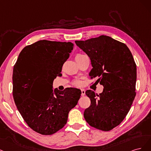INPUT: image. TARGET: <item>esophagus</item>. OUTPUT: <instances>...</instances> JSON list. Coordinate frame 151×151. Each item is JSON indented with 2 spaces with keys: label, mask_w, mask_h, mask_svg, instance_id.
I'll return each mask as SVG.
<instances>
[{
  "label": "esophagus",
  "mask_w": 151,
  "mask_h": 151,
  "mask_svg": "<svg viewBox=\"0 0 151 151\" xmlns=\"http://www.w3.org/2000/svg\"><path fill=\"white\" fill-rule=\"evenodd\" d=\"M81 96H84L85 95V90L83 89H81Z\"/></svg>",
  "instance_id": "34e87169"
}]
</instances>
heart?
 <instances>
[{
	"mask_svg": "<svg viewBox=\"0 0 151 151\" xmlns=\"http://www.w3.org/2000/svg\"><path fill=\"white\" fill-rule=\"evenodd\" d=\"M78 55H77L76 56H78ZM73 83H74V85H76V86H78V85H80V82L79 81H74Z\"/></svg>",
	"mask_w": 151,
	"mask_h": 151,
	"instance_id": "obj_1",
	"label": "heart"
}]
</instances>
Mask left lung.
<instances>
[{
    "label": "left lung",
    "mask_w": 151,
    "mask_h": 151,
    "mask_svg": "<svg viewBox=\"0 0 151 151\" xmlns=\"http://www.w3.org/2000/svg\"><path fill=\"white\" fill-rule=\"evenodd\" d=\"M75 43L91 60V78H98L96 82L104 86L99 95L86 91L91 104L85 109L84 117L91 127L109 131L123 121L135 99L137 68L134 58L124 43L109 36Z\"/></svg>",
    "instance_id": "left-lung-1"
}]
</instances>
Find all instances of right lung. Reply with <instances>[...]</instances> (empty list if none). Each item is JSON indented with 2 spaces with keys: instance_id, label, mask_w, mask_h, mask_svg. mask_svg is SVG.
I'll return each instance as SVG.
<instances>
[{
  "instance_id": "add662e5",
  "label": "right lung",
  "mask_w": 151,
  "mask_h": 151,
  "mask_svg": "<svg viewBox=\"0 0 151 151\" xmlns=\"http://www.w3.org/2000/svg\"><path fill=\"white\" fill-rule=\"evenodd\" d=\"M73 46L71 42L39 41L24 47L14 65V102L29 127L39 134L51 135L64 127L80 98L78 88L52 90Z\"/></svg>"
}]
</instances>
